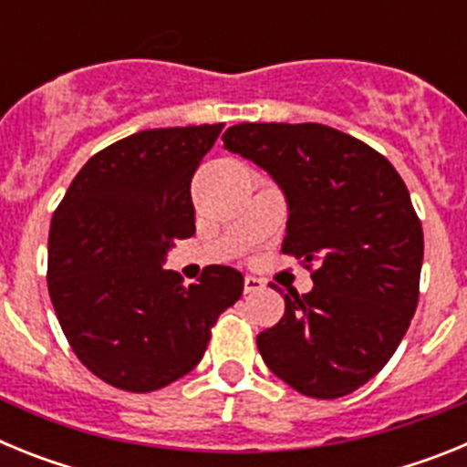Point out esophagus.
<instances>
[{
  "mask_svg": "<svg viewBox=\"0 0 467 467\" xmlns=\"http://www.w3.org/2000/svg\"><path fill=\"white\" fill-rule=\"evenodd\" d=\"M243 287H245V295H254V292L264 290V280L254 278V275H245V283H243Z\"/></svg>",
  "mask_w": 467,
  "mask_h": 467,
  "instance_id": "34e87169",
  "label": "esophagus"
}]
</instances>
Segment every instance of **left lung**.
Segmentation results:
<instances>
[{
	"instance_id": "obj_1",
	"label": "left lung",
	"mask_w": 467,
	"mask_h": 467,
	"mask_svg": "<svg viewBox=\"0 0 467 467\" xmlns=\"http://www.w3.org/2000/svg\"><path fill=\"white\" fill-rule=\"evenodd\" d=\"M224 147L287 201L283 253L316 266L257 337L264 362L308 398L334 400L383 369L419 304L423 229L402 177L369 144L323 123H238Z\"/></svg>"
}]
</instances>
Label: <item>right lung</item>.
<instances>
[{"instance_id":"right-lung-1","label":"right lung","mask_w":467,"mask_h":467,"mask_svg":"<svg viewBox=\"0 0 467 467\" xmlns=\"http://www.w3.org/2000/svg\"><path fill=\"white\" fill-rule=\"evenodd\" d=\"M224 123L151 128L109 144L74 177L48 231V295L69 346L109 386L150 393L201 362L210 327L243 295L213 264L198 283L163 269L196 234L192 177Z\"/></svg>"}]
</instances>
